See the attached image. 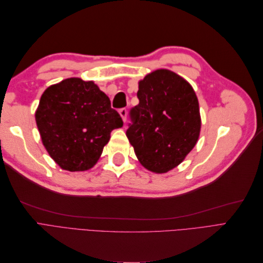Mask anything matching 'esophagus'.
Returning a JSON list of instances; mask_svg holds the SVG:
<instances>
[{
	"instance_id": "1",
	"label": "esophagus",
	"mask_w": 263,
	"mask_h": 263,
	"mask_svg": "<svg viewBox=\"0 0 263 263\" xmlns=\"http://www.w3.org/2000/svg\"><path fill=\"white\" fill-rule=\"evenodd\" d=\"M118 113H119V115L122 116L123 121H124V122H126V117H127V109H126L125 107H123V108H119Z\"/></svg>"
}]
</instances>
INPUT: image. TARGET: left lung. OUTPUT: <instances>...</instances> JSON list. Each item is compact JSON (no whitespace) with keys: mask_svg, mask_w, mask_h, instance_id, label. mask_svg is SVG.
<instances>
[{"mask_svg":"<svg viewBox=\"0 0 263 263\" xmlns=\"http://www.w3.org/2000/svg\"><path fill=\"white\" fill-rule=\"evenodd\" d=\"M137 98L126 136L146 169L165 173L184 160L200 136L196 94L184 79L160 69L139 82Z\"/></svg>","mask_w":263,"mask_h":263,"instance_id":"obj_1","label":"left lung"}]
</instances>
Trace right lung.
<instances>
[{
	"mask_svg": "<svg viewBox=\"0 0 263 263\" xmlns=\"http://www.w3.org/2000/svg\"><path fill=\"white\" fill-rule=\"evenodd\" d=\"M35 118L48 154L71 172L92 168L110 132L123 126L107 95L94 82L79 78L66 79L46 89Z\"/></svg>",
	"mask_w": 263,
	"mask_h": 263,
	"instance_id": "add662e5",
	"label": "right lung"
}]
</instances>
